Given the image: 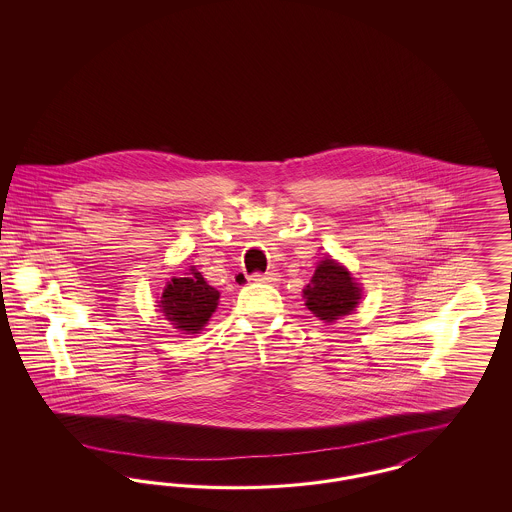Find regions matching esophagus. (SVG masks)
<instances>
[{"instance_id": "esophagus-1", "label": "esophagus", "mask_w": 512, "mask_h": 512, "mask_svg": "<svg viewBox=\"0 0 512 512\" xmlns=\"http://www.w3.org/2000/svg\"><path fill=\"white\" fill-rule=\"evenodd\" d=\"M249 280H253V282H276L278 274L276 272H255V274H251Z\"/></svg>"}]
</instances>
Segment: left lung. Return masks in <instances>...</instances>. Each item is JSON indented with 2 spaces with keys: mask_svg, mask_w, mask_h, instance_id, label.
<instances>
[{
  "mask_svg": "<svg viewBox=\"0 0 512 512\" xmlns=\"http://www.w3.org/2000/svg\"><path fill=\"white\" fill-rule=\"evenodd\" d=\"M303 297L315 317L334 322L349 315L359 305L361 290L345 268L326 259L318 265L311 282L303 290Z\"/></svg>",
  "mask_w": 512,
  "mask_h": 512,
  "instance_id": "1",
  "label": "left lung"
}]
</instances>
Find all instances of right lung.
I'll list each match as a JSON object with an SVG mask.
<instances>
[{
    "label": "right lung",
    "mask_w": 512,
    "mask_h": 512,
    "mask_svg": "<svg viewBox=\"0 0 512 512\" xmlns=\"http://www.w3.org/2000/svg\"><path fill=\"white\" fill-rule=\"evenodd\" d=\"M190 278H172L161 297V309L174 328L188 334L199 332L219 305L220 293L205 282L201 272L190 268Z\"/></svg>",
    "instance_id": "right-lung-1"
}]
</instances>
